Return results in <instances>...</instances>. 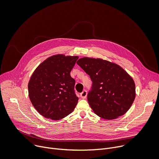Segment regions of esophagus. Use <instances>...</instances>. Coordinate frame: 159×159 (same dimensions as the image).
Here are the masks:
<instances>
[{"label": "esophagus", "instance_id": "esophagus-1", "mask_svg": "<svg viewBox=\"0 0 159 159\" xmlns=\"http://www.w3.org/2000/svg\"><path fill=\"white\" fill-rule=\"evenodd\" d=\"M87 95V92L85 90H84V91H83V92L80 94V96H81V98H83V99H85V98H86Z\"/></svg>", "mask_w": 159, "mask_h": 159}]
</instances>
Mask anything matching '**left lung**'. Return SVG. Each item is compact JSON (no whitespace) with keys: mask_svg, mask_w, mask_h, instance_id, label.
<instances>
[{"mask_svg":"<svg viewBox=\"0 0 159 159\" xmlns=\"http://www.w3.org/2000/svg\"><path fill=\"white\" fill-rule=\"evenodd\" d=\"M77 64L93 81L87 100L96 114L112 120L124 115L135 98L133 78L119 65L102 59L83 57Z\"/></svg>","mask_w":159,"mask_h":159,"instance_id":"1","label":"left lung"}]
</instances>
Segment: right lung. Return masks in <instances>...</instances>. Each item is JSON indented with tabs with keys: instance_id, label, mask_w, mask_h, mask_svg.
<instances>
[{
	"instance_id": "obj_1",
	"label": "right lung",
	"mask_w": 159,
	"mask_h": 159,
	"mask_svg": "<svg viewBox=\"0 0 159 159\" xmlns=\"http://www.w3.org/2000/svg\"><path fill=\"white\" fill-rule=\"evenodd\" d=\"M78 56L58 54L41 63L28 83L29 98L33 106L47 118L62 119L73 111L78 98L70 72Z\"/></svg>"
}]
</instances>
